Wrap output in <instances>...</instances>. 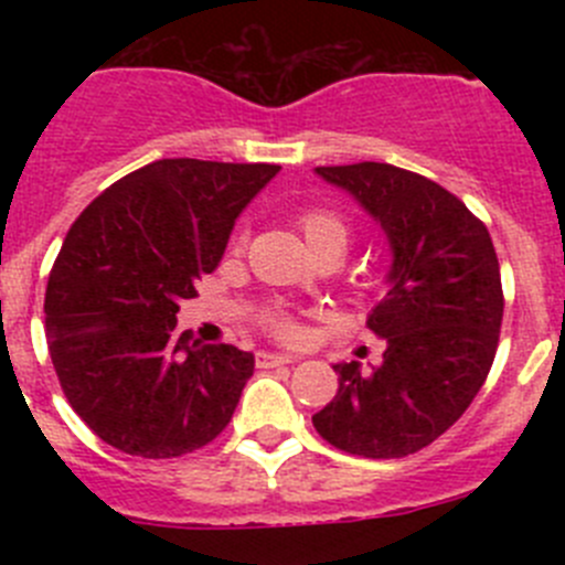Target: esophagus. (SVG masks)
<instances>
[{
  "label": "esophagus",
  "instance_id": "esophagus-1",
  "mask_svg": "<svg viewBox=\"0 0 565 565\" xmlns=\"http://www.w3.org/2000/svg\"><path fill=\"white\" fill-rule=\"evenodd\" d=\"M287 363H295V358L292 355H281V352H270V350L256 352V366H259V369L287 366Z\"/></svg>",
  "mask_w": 565,
  "mask_h": 565
}]
</instances>
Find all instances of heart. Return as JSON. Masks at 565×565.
Wrapping results in <instances>:
<instances>
[{
  "mask_svg": "<svg viewBox=\"0 0 565 565\" xmlns=\"http://www.w3.org/2000/svg\"><path fill=\"white\" fill-rule=\"evenodd\" d=\"M298 230L303 235L306 246L311 254H324V250H335V254H344L350 246V224L344 221V215L333 213V210H306L298 215ZM270 328L276 333H295V324L287 317L278 315L270 319Z\"/></svg>",
  "mask_w": 565,
  "mask_h": 565,
  "instance_id": "b5f03b06",
  "label": "heart"
}]
</instances>
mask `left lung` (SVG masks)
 <instances>
[{
    "label": "left lung",
    "instance_id": "obj_1",
    "mask_svg": "<svg viewBox=\"0 0 565 565\" xmlns=\"http://www.w3.org/2000/svg\"><path fill=\"white\" fill-rule=\"evenodd\" d=\"M383 230L385 298L366 328L385 341L372 374L333 363L339 391L315 415L330 446L369 459L420 451L481 391L503 322V287L487 226L454 193L391 163L317 167Z\"/></svg>",
    "mask_w": 565,
    "mask_h": 565
}]
</instances>
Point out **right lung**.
Returning <instances> with one entry per match:
<instances>
[{
	"instance_id": "add662e5",
	"label": "right lung",
	"mask_w": 565,
	"mask_h": 565,
	"mask_svg": "<svg viewBox=\"0 0 565 565\" xmlns=\"http://www.w3.org/2000/svg\"><path fill=\"white\" fill-rule=\"evenodd\" d=\"M281 167L163 158L106 188L67 232L45 289L62 391L117 451L172 459L232 420L254 355L177 330L235 221Z\"/></svg>"
}]
</instances>
